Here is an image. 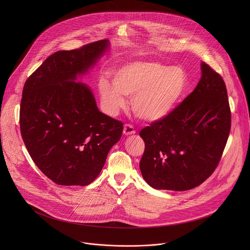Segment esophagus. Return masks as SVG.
I'll list each match as a JSON object with an SVG mask.
<instances>
[{
    "instance_id": "34e87169",
    "label": "esophagus",
    "mask_w": 250,
    "mask_h": 250,
    "mask_svg": "<svg viewBox=\"0 0 250 250\" xmlns=\"http://www.w3.org/2000/svg\"><path fill=\"white\" fill-rule=\"evenodd\" d=\"M136 133L134 127L130 124H125L124 126V130H123V134L125 136H131V135H134Z\"/></svg>"
}]
</instances>
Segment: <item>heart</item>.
<instances>
[{
    "instance_id": "1",
    "label": "heart",
    "mask_w": 250,
    "mask_h": 250,
    "mask_svg": "<svg viewBox=\"0 0 250 250\" xmlns=\"http://www.w3.org/2000/svg\"><path fill=\"white\" fill-rule=\"evenodd\" d=\"M109 76L112 83L105 78L98 82L101 102L107 113L115 115L126 107L128 97L132 98L136 116L151 123L168 117L188 87V76L182 67L159 62H125L112 68Z\"/></svg>"
}]
</instances>
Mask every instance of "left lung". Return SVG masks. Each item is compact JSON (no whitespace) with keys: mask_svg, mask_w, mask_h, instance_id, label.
I'll return each instance as SVG.
<instances>
[{"mask_svg":"<svg viewBox=\"0 0 250 250\" xmlns=\"http://www.w3.org/2000/svg\"><path fill=\"white\" fill-rule=\"evenodd\" d=\"M194 90L166 119L140 133L145 149L140 168L156 189L188 190L217 167L231 129V111L221 76L201 62Z\"/></svg>","mask_w":250,"mask_h":250,"instance_id":"obj_1","label":"left lung"}]
</instances>
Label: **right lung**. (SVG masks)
<instances>
[{
  "mask_svg": "<svg viewBox=\"0 0 250 250\" xmlns=\"http://www.w3.org/2000/svg\"><path fill=\"white\" fill-rule=\"evenodd\" d=\"M109 49L107 39L51 55L26 81L22 139L36 167L61 186H87L100 174L123 123L101 112L85 75Z\"/></svg>",
  "mask_w": 250,
  "mask_h": 250,
  "instance_id": "obj_1",
  "label": "right lung"
}]
</instances>
